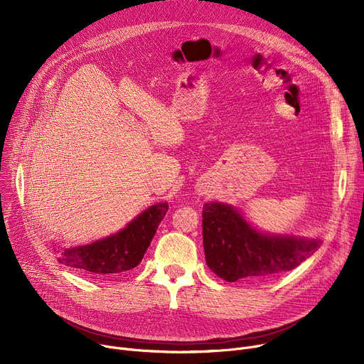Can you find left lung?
<instances>
[{"instance_id":"obj_1","label":"left lung","mask_w":364,"mask_h":364,"mask_svg":"<svg viewBox=\"0 0 364 364\" xmlns=\"http://www.w3.org/2000/svg\"><path fill=\"white\" fill-rule=\"evenodd\" d=\"M203 250L209 269L227 282L259 280L294 270L317 251L320 239L262 235L230 205L205 203Z\"/></svg>"}]
</instances>
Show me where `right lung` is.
I'll use <instances>...</instances> for the list:
<instances>
[{
  "instance_id": "right-lung-1",
  "label": "right lung",
  "mask_w": 364,
  "mask_h": 364,
  "mask_svg": "<svg viewBox=\"0 0 364 364\" xmlns=\"http://www.w3.org/2000/svg\"><path fill=\"white\" fill-rule=\"evenodd\" d=\"M168 211L156 203L134 218L124 230L85 246L60 251L59 262L92 274H119L137 267Z\"/></svg>"
}]
</instances>
